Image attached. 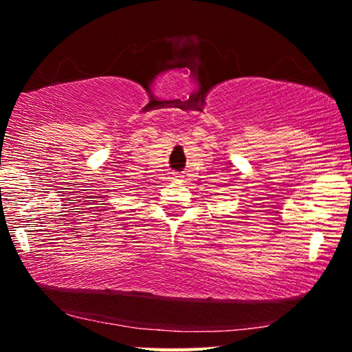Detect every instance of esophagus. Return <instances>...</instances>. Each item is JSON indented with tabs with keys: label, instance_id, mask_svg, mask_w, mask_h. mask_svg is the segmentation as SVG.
<instances>
[{
	"label": "esophagus",
	"instance_id": "esophagus-1",
	"mask_svg": "<svg viewBox=\"0 0 352 352\" xmlns=\"http://www.w3.org/2000/svg\"><path fill=\"white\" fill-rule=\"evenodd\" d=\"M170 178H178V175H175V174H174V175H172Z\"/></svg>",
	"mask_w": 352,
	"mask_h": 352
}]
</instances>
